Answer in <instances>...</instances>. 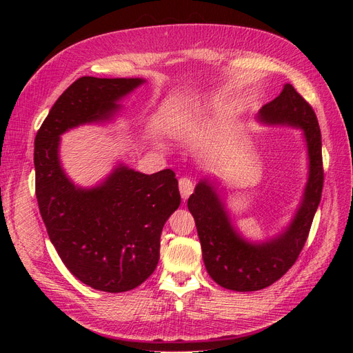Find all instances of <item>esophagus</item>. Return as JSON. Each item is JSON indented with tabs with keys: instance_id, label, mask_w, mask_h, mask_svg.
Returning <instances> with one entry per match:
<instances>
[{
	"instance_id": "34e87169",
	"label": "esophagus",
	"mask_w": 353,
	"mask_h": 353,
	"mask_svg": "<svg viewBox=\"0 0 353 353\" xmlns=\"http://www.w3.org/2000/svg\"><path fill=\"white\" fill-rule=\"evenodd\" d=\"M179 193H181V197H183L184 200L188 199L191 196V193H193L194 190V185H193V181H191L190 178H181L179 179Z\"/></svg>"
}]
</instances>
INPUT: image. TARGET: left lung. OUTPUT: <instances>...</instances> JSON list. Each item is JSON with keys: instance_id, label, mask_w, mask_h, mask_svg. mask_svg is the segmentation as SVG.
<instances>
[{"instance_id": "obj_1", "label": "left lung", "mask_w": 353, "mask_h": 353, "mask_svg": "<svg viewBox=\"0 0 353 353\" xmlns=\"http://www.w3.org/2000/svg\"><path fill=\"white\" fill-rule=\"evenodd\" d=\"M259 119L266 123L297 126L305 131L309 179L292 225L279 239L254 245L245 243L232 230L218 194L206 181L199 183L187 203L196 221L209 275L221 287L236 292L261 290L280 280L292 268L311 231L324 184L321 131L316 114L293 85H284L279 97L263 105Z\"/></svg>"}]
</instances>
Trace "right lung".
Here are the masks:
<instances>
[{
  "mask_svg": "<svg viewBox=\"0 0 353 353\" xmlns=\"http://www.w3.org/2000/svg\"><path fill=\"white\" fill-rule=\"evenodd\" d=\"M138 78L74 81L52 105L35 137V194L48 237L79 281L108 293L130 292L153 274L160 234L178 209L170 169L153 175L119 166L100 187H74L59 162L60 134L108 119L116 101L143 83Z\"/></svg>",
  "mask_w": 353,
  "mask_h": 353,
  "instance_id": "right-lung-1",
  "label": "right lung"
}]
</instances>
